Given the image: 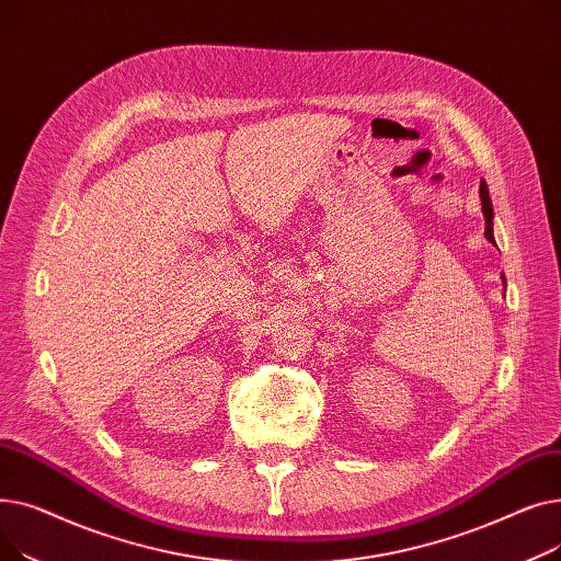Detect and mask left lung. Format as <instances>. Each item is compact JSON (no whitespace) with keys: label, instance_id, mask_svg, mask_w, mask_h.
Segmentation results:
<instances>
[{"label":"left lung","instance_id":"obj_1","mask_svg":"<svg viewBox=\"0 0 561 561\" xmlns=\"http://www.w3.org/2000/svg\"><path fill=\"white\" fill-rule=\"evenodd\" d=\"M480 199H482V214H484V222H486L484 236H486V239L493 243V233H491V218H493V209H491V199H489V191H486L484 180L480 182Z\"/></svg>","mask_w":561,"mask_h":561}]
</instances>
